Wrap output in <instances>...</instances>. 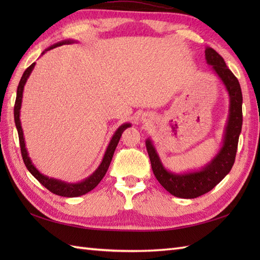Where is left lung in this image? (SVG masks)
<instances>
[{"label": "left lung", "mask_w": 260, "mask_h": 260, "mask_svg": "<svg viewBox=\"0 0 260 260\" xmlns=\"http://www.w3.org/2000/svg\"><path fill=\"white\" fill-rule=\"evenodd\" d=\"M206 59L223 81L230 96V115L224 135V144L217 157L200 172L176 175L168 172L163 168L152 142L146 141L154 175L165 190L178 198L194 199L211 191L230 172L238 147L242 126V93L239 81L227 67L223 58L213 49H206Z\"/></svg>", "instance_id": "8db88e82"}]
</instances>
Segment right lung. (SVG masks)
Returning <instances> with one entry per match:
<instances>
[{
    "mask_svg": "<svg viewBox=\"0 0 260 260\" xmlns=\"http://www.w3.org/2000/svg\"><path fill=\"white\" fill-rule=\"evenodd\" d=\"M73 41H63V42H59L53 45L52 47L48 48V50H51V49L62 46L64 43H71ZM46 51H43L42 53H45ZM36 62H33L31 66H29L25 69V71L23 73L21 77V80L19 82L18 86V90H16V98H15V104H14V121H15V126L16 129H18V134H19V141H20V147H21V155L22 158H23V162L25 164L26 169L30 171V173L35 176V178L40 182V183L47 187V189L52 192L53 194L57 196H61V197H67V198H74V197H79L82 194H86L89 191H91L92 189L98 185L99 182L103 180V178L106 174L107 170L109 168V164L112 162V158L114 155V152L116 150V146H117L119 139L121 136V133L129 127V124H124L121 125L119 128L116 131L115 135L113 136L112 141H110L109 145L107 147V151L105 153V156L103 158L102 164L99 165V168L96 170V172L93 173L91 176H89L87 180H85L84 182H80V183L77 184H69V183H64V182L58 181V180H53V179H49L47 176L42 175L39 171L33 167V164L31 163L29 156H27V152L25 148V144H24V139H23V132H22V127H21V121H20V108H21V103H22V93H23V88L25 85V81L27 79V77L30 76L32 69L35 68Z\"/></svg>",
    "mask_w": 260,
    "mask_h": 260,
    "instance_id": "1",
    "label": "right lung"
}]
</instances>
